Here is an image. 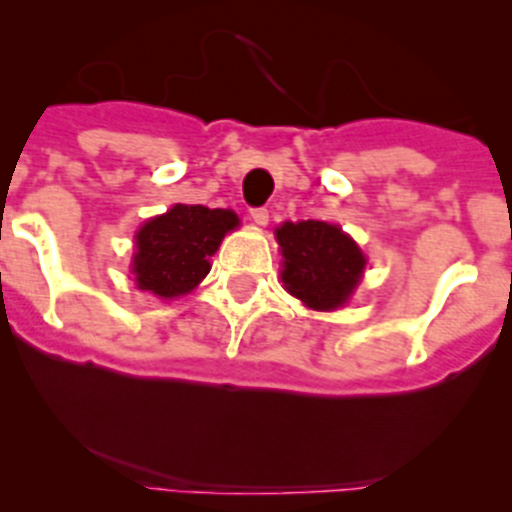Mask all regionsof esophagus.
<instances>
[{
    "instance_id": "obj_1",
    "label": "esophagus",
    "mask_w": 512,
    "mask_h": 512,
    "mask_svg": "<svg viewBox=\"0 0 512 512\" xmlns=\"http://www.w3.org/2000/svg\"><path fill=\"white\" fill-rule=\"evenodd\" d=\"M250 218H252V223H255V225H267V220H270V210H267V208H252Z\"/></svg>"
}]
</instances>
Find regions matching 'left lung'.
<instances>
[{"label": "left lung", "mask_w": 512, "mask_h": 512, "mask_svg": "<svg viewBox=\"0 0 512 512\" xmlns=\"http://www.w3.org/2000/svg\"><path fill=\"white\" fill-rule=\"evenodd\" d=\"M285 270L282 282L292 297L312 309L342 307L359 285L364 255L342 227L322 220L285 223L277 230Z\"/></svg>", "instance_id": "8db88e82"}]
</instances>
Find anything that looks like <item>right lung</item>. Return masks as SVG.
Wrapping results in <instances>:
<instances>
[{
	"mask_svg": "<svg viewBox=\"0 0 512 512\" xmlns=\"http://www.w3.org/2000/svg\"><path fill=\"white\" fill-rule=\"evenodd\" d=\"M237 223L232 210L205 205H173L148 220L136 235L133 275L138 287L165 299L190 292L208 275V257Z\"/></svg>",
	"mask_w": 512,
	"mask_h": 512,
	"instance_id": "1",
	"label": "right lung"
}]
</instances>
